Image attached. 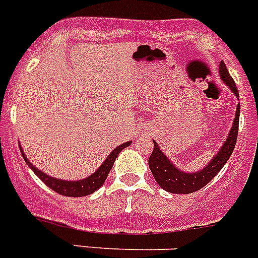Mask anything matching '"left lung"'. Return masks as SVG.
Listing matches in <instances>:
<instances>
[{"instance_id":"left-lung-1","label":"left lung","mask_w":258,"mask_h":258,"mask_svg":"<svg viewBox=\"0 0 258 258\" xmlns=\"http://www.w3.org/2000/svg\"><path fill=\"white\" fill-rule=\"evenodd\" d=\"M220 76L223 83L226 84L231 89L232 93L239 98L235 83H234L232 77L230 76L229 71H227L223 61L220 63ZM239 115H240V104H238V107H236L235 118L232 122L231 131H230L227 140L225 141L218 154L209 161L208 165L195 173L182 172L178 168H175L174 164L170 163L169 159L161 152L160 147L154 141V151L149 159V166L157 184L168 192L191 194L200 190L208 182H211L214 178V175L222 169L223 165L226 164V161L229 160V157L231 156L232 151L235 149L239 129Z\"/></svg>"}]
</instances>
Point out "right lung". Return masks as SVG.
<instances>
[{"mask_svg":"<svg viewBox=\"0 0 258 258\" xmlns=\"http://www.w3.org/2000/svg\"><path fill=\"white\" fill-rule=\"evenodd\" d=\"M131 143L132 142H125L122 143V145L118 146V147H116V149L107 156V159L103 161V164L98 168L97 172H94L92 175L86 177V178L80 179V181H63V179L50 177V175L45 174L44 172L38 170L37 168L27 159V156L24 155L22 149H20V152H22L27 165L33 170V173H36V175L46 184L47 187H50L52 191H55V192L60 194V195H64V197L81 198L86 197V195H90V194H93L94 191H97L98 188L101 187L102 184L104 183V181H106L109 170L112 169V165L113 163H115L116 157L118 156V154H120L125 147H127V146L131 145Z\"/></svg>","mask_w":258,"mask_h":258,"instance_id":"add662e5","label":"right lung"}]
</instances>
